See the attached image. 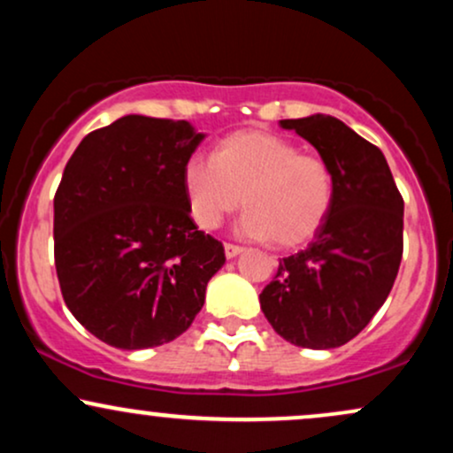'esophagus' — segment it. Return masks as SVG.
<instances>
[{"mask_svg": "<svg viewBox=\"0 0 453 453\" xmlns=\"http://www.w3.org/2000/svg\"><path fill=\"white\" fill-rule=\"evenodd\" d=\"M226 257L227 259H232V257H236V256H241L242 253V247H238V244H232V242H226Z\"/></svg>", "mask_w": 453, "mask_h": 453, "instance_id": "1", "label": "esophagus"}]
</instances>
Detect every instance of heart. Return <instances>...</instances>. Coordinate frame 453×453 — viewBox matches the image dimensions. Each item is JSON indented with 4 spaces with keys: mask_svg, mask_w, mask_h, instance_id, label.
<instances>
[{
    "mask_svg": "<svg viewBox=\"0 0 453 453\" xmlns=\"http://www.w3.org/2000/svg\"><path fill=\"white\" fill-rule=\"evenodd\" d=\"M189 215L215 230L244 204L238 232L280 249L306 244L334 204V174L319 155L262 129H242L215 147L212 159L191 155L183 165Z\"/></svg>",
    "mask_w": 453,
    "mask_h": 453,
    "instance_id": "heart-1",
    "label": "heart"
}]
</instances>
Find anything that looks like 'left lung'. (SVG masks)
Segmentation results:
<instances>
[{
	"instance_id": "8db88e82",
	"label": "left lung",
	"mask_w": 453,
	"mask_h": 453,
	"mask_svg": "<svg viewBox=\"0 0 453 453\" xmlns=\"http://www.w3.org/2000/svg\"><path fill=\"white\" fill-rule=\"evenodd\" d=\"M330 164L334 204L313 242L283 257L259 294L279 336L332 349L357 336L386 303L403 257L404 202L383 153L330 114L285 119Z\"/></svg>"
}]
</instances>
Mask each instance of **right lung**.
<instances>
[{
    "label": "right lung",
    "instance_id": "right-lung-1",
    "mask_svg": "<svg viewBox=\"0 0 453 453\" xmlns=\"http://www.w3.org/2000/svg\"><path fill=\"white\" fill-rule=\"evenodd\" d=\"M204 134L127 114L87 134L55 194V268L67 309L119 349L180 336L226 264L189 215L183 165Z\"/></svg>",
    "mask_w": 453,
    "mask_h": 453
}]
</instances>
